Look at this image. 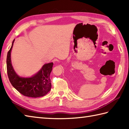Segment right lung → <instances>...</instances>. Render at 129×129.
<instances>
[{"label": "right lung", "mask_w": 129, "mask_h": 129, "mask_svg": "<svg viewBox=\"0 0 129 129\" xmlns=\"http://www.w3.org/2000/svg\"><path fill=\"white\" fill-rule=\"evenodd\" d=\"M14 41V40L8 52L7 57V74L10 82L13 87L24 96L34 98L44 96L51 90L50 75L52 69L53 62L45 64L39 72L31 77H19L15 72L11 62V52Z\"/></svg>", "instance_id": "1"}]
</instances>
